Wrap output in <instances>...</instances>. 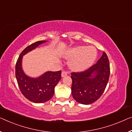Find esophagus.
Returning a JSON list of instances; mask_svg holds the SVG:
<instances>
[{
    "label": "esophagus",
    "instance_id": "34e87169",
    "mask_svg": "<svg viewBox=\"0 0 132 132\" xmlns=\"http://www.w3.org/2000/svg\"><path fill=\"white\" fill-rule=\"evenodd\" d=\"M67 75H68V73H67V72H64V71H63L62 72V77H64V76H67Z\"/></svg>",
    "mask_w": 132,
    "mask_h": 132
}]
</instances>
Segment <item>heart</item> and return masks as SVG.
Returning <instances> with one entry per match:
<instances>
[{"instance_id": "1", "label": "heart", "mask_w": 132, "mask_h": 132, "mask_svg": "<svg viewBox=\"0 0 132 132\" xmlns=\"http://www.w3.org/2000/svg\"><path fill=\"white\" fill-rule=\"evenodd\" d=\"M97 52L92 46H77L66 50L63 56L70 59L69 63V68L76 72H81L90 68L97 58Z\"/></svg>"}]
</instances>
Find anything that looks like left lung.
<instances>
[{
    "label": "left lung",
    "instance_id": "1",
    "mask_svg": "<svg viewBox=\"0 0 132 132\" xmlns=\"http://www.w3.org/2000/svg\"><path fill=\"white\" fill-rule=\"evenodd\" d=\"M110 73L109 60L105 52L97 63L81 72H72V95L78 103L88 105L97 101L105 90Z\"/></svg>",
    "mask_w": 132,
    "mask_h": 132
}]
</instances>
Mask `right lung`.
I'll list each match as a JSON object with an SVG mask.
<instances>
[{"mask_svg":"<svg viewBox=\"0 0 132 132\" xmlns=\"http://www.w3.org/2000/svg\"><path fill=\"white\" fill-rule=\"evenodd\" d=\"M46 41H37L27 47L19 55L16 63L15 75L19 89L27 99L35 103H43L50 100L54 95L55 86L62 77L61 70L46 72L38 78L29 77L23 71V56Z\"/></svg>","mask_w":132,"mask_h":132,"instance_id":"1","label":"right lung"}]
</instances>
